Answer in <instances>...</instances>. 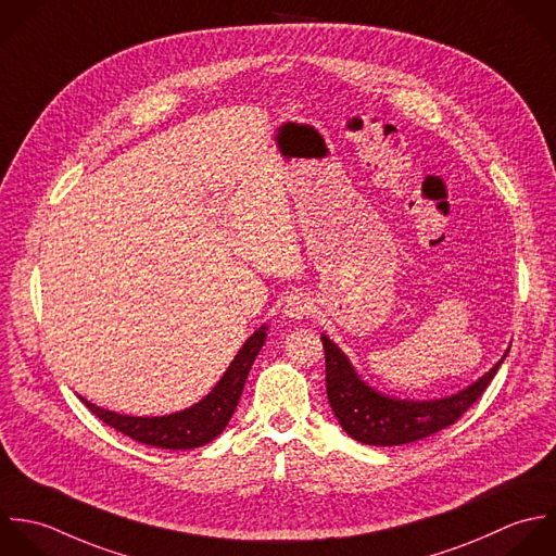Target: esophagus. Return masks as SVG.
I'll list each match as a JSON object with an SVG mask.
<instances>
[{
    "label": "esophagus",
    "mask_w": 556,
    "mask_h": 556,
    "mask_svg": "<svg viewBox=\"0 0 556 556\" xmlns=\"http://www.w3.org/2000/svg\"><path fill=\"white\" fill-rule=\"evenodd\" d=\"M312 301H309V296L307 294H303V292H294V294H290L288 299H286V305H283V314L288 316V318H294V320H301V318H305V316H309L312 314Z\"/></svg>",
    "instance_id": "1"
}]
</instances>
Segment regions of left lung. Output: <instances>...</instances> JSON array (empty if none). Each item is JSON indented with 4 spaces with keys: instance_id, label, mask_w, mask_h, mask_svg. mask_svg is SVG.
<instances>
[{
    "instance_id": "1",
    "label": "left lung",
    "mask_w": 556,
    "mask_h": 556,
    "mask_svg": "<svg viewBox=\"0 0 556 556\" xmlns=\"http://www.w3.org/2000/svg\"><path fill=\"white\" fill-rule=\"evenodd\" d=\"M327 364V396L340 427L368 446H401L429 438L455 425L488 390L503 359L475 386L442 401H396L368 388L355 375L346 355L323 336Z\"/></svg>"
}]
</instances>
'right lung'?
Listing matches in <instances>:
<instances>
[{"label":"right lung","mask_w":556,"mask_h":556,"mask_svg":"<svg viewBox=\"0 0 556 556\" xmlns=\"http://www.w3.org/2000/svg\"><path fill=\"white\" fill-rule=\"evenodd\" d=\"M266 340V327L257 329L244 346L238 351L236 359L218 381V386L194 407L186 412H177L162 418H134V416H121L114 412H105L101 407L90 405L84 401V405L94 414L99 420H103L108 427L116 429L118 433L147 444L155 448H168V451H186V448H199L207 442H212L216 435L223 433L227 422L231 420L236 405L240 401V394L244 390L247 375L251 370V364L255 362L260 349Z\"/></svg>","instance_id":"right-lung-1"}]
</instances>
